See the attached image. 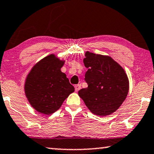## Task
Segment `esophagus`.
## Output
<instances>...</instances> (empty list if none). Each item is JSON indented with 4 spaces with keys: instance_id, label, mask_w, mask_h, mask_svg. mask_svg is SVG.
<instances>
[{
    "instance_id": "obj_1",
    "label": "esophagus",
    "mask_w": 154,
    "mask_h": 154,
    "mask_svg": "<svg viewBox=\"0 0 154 154\" xmlns=\"http://www.w3.org/2000/svg\"><path fill=\"white\" fill-rule=\"evenodd\" d=\"M75 91L78 92L80 89H81V86H80V85H79V84L75 85Z\"/></svg>"
}]
</instances>
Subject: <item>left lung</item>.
<instances>
[{
	"instance_id": "8db88e82",
	"label": "left lung",
	"mask_w": 154,
	"mask_h": 154,
	"mask_svg": "<svg viewBox=\"0 0 154 154\" xmlns=\"http://www.w3.org/2000/svg\"><path fill=\"white\" fill-rule=\"evenodd\" d=\"M85 57L88 87L79 90L78 94L92 113L100 116L109 115L119 108L128 96V75L109 56L86 51Z\"/></svg>"
}]
</instances>
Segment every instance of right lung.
<instances>
[{
	"instance_id": "add662e5",
	"label": "right lung",
	"mask_w": 154,
	"mask_h": 154,
	"mask_svg": "<svg viewBox=\"0 0 154 154\" xmlns=\"http://www.w3.org/2000/svg\"><path fill=\"white\" fill-rule=\"evenodd\" d=\"M65 61L55 54L44 57L33 66L24 82V92L31 106L46 115L60 108L75 91L66 75L61 71Z\"/></svg>"
}]
</instances>
